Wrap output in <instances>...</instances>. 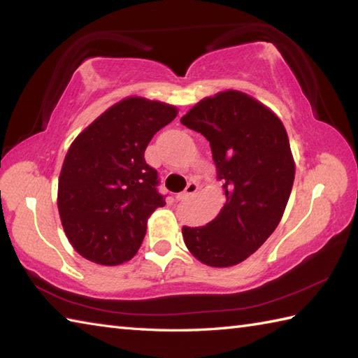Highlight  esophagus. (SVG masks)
Here are the masks:
<instances>
[{
    "label": "esophagus",
    "instance_id": "obj_1",
    "mask_svg": "<svg viewBox=\"0 0 358 358\" xmlns=\"http://www.w3.org/2000/svg\"><path fill=\"white\" fill-rule=\"evenodd\" d=\"M199 187H200V186L196 185V183H189V185L186 186L185 191L177 195V200H178V201H186V200H189L192 195H195L196 191H199Z\"/></svg>",
    "mask_w": 358,
    "mask_h": 358
}]
</instances>
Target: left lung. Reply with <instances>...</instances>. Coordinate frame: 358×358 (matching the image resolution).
Here are the masks:
<instances>
[{
	"label": "left lung",
	"mask_w": 358,
	"mask_h": 358,
	"mask_svg": "<svg viewBox=\"0 0 358 358\" xmlns=\"http://www.w3.org/2000/svg\"><path fill=\"white\" fill-rule=\"evenodd\" d=\"M180 121L206 136L226 195L210 223L183 226L185 245L203 264L229 268L252 255L283 217L295 177L286 129L263 103L232 89L203 98Z\"/></svg>",
	"instance_id": "1"
}]
</instances>
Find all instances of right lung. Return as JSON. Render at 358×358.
<instances>
[{"mask_svg": "<svg viewBox=\"0 0 358 358\" xmlns=\"http://www.w3.org/2000/svg\"><path fill=\"white\" fill-rule=\"evenodd\" d=\"M177 113L172 104L127 96L71 144L57 201L66 237L86 260L115 266L140 249L148 218L164 206L158 173L146 163L144 150Z\"/></svg>", "mask_w": 358, "mask_h": 358, "instance_id": "1", "label": "right lung"}]
</instances>
